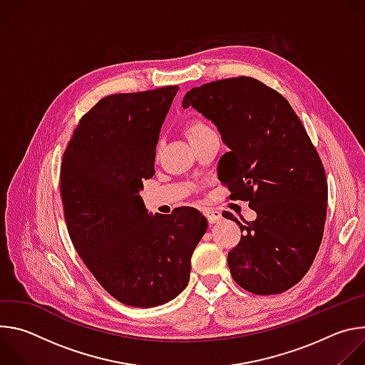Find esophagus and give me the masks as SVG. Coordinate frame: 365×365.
I'll list each match as a JSON object with an SVG mask.
<instances>
[{"instance_id":"obj_1","label":"esophagus","mask_w":365,"mask_h":365,"mask_svg":"<svg viewBox=\"0 0 365 365\" xmlns=\"http://www.w3.org/2000/svg\"><path fill=\"white\" fill-rule=\"evenodd\" d=\"M203 214H205L206 220L210 221V224H215V222L222 220V214L220 211H217V210H205Z\"/></svg>"}]
</instances>
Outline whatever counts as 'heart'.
I'll return each mask as SVG.
<instances>
[{"label":"heart","instance_id":"heart-1","mask_svg":"<svg viewBox=\"0 0 365 365\" xmlns=\"http://www.w3.org/2000/svg\"><path fill=\"white\" fill-rule=\"evenodd\" d=\"M210 131H212L211 127L207 125L202 118H197V117L189 120V121L186 123V125H185V133H186V135H187L189 140H192V138H195V137H197V135L210 133Z\"/></svg>","mask_w":365,"mask_h":365}]
</instances>
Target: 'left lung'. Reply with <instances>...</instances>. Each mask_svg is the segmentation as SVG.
<instances>
[{
    "mask_svg": "<svg viewBox=\"0 0 365 365\" xmlns=\"http://www.w3.org/2000/svg\"><path fill=\"white\" fill-rule=\"evenodd\" d=\"M218 128L230 148L218 178L230 199L248 200L257 218L228 252L231 276L254 294L283 293L307 273L327 220L328 183L319 154L290 103L248 76L190 89L182 102ZM220 169V165H218Z\"/></svg>",
    "mask_w": 365,
    "mask_h": 365,
    "instance_id": "obj_1",
    "label": "left lung"
}]
</instances>
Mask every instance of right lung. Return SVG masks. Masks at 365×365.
Returning a JSON list of instances; mask_svg holds the SVG:
<instances>
[{
	"label": "right lung",
	"mask_w": 365,
	"mask_h": 365,
	"mask_svg": "<svg viewBox=\"0 0 365 365\" xmlns=\"http://www.w3.org/2000/svg\"><path fill=\"white\" fill-rule=\"evenodd\" d=\"M179 86L102 98L65 150L61 195L71 240L111 296L134 307L185 290L190 257L207 228L195 207L150 215L138 195L154 175L155 145Z\"/></svg>",
	"instance_id": "1"
}]
</instances>
